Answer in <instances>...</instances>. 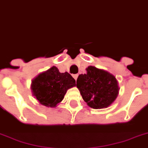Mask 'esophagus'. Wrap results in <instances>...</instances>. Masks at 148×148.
I'll list each match as a JSON object with an SVG mask.
<instances>
[{"label": "esophagus", "mask_w": 148, "mask_h": 148, "mask_svg": "<svg viewBox=\"0 0 148 148\" xmlns=\"http://www.w3.org/2000/svg\"><path fill=\"white\" fill-rule=\"evenodd\" d=\"M78 76H79V75H78V74H74V75H73V77L74 78V79H75V80H76L77 78H78Z\"/></svg>", "instance_id": "esophagus-1"}]
</instances>
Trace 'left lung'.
<instances>
[{
  "instance_id": "left-lung-1",
  "label": "left lung",
  "mask_w": 148,
  "mask_h": 148,
  "mask_svg": "<svg viewBox=\"0 0 148 148\" xmlns=\"http://www.w3.org/2000/svg\"><path fill=\"white\" fill-rule=\"evenodd\" d=\"M86 70V74L79 75L76 82L83 99L90 108H107L118 95L117 79L108 72L93 66H88Z\"/></svg>"
}]
</instances>
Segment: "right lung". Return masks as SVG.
<instances>
[{"label":"right lung","mask_w":148,"mask_h":148,"mask_svg":"<svg viewBox=\"0 0 148 148\" xmlns=\"http://www.w3.org/2000/svg\"><path fill=\"white\" fill-rule=\"evenodd\" d=\"M75 86V80L68 73L52 66L32 80L33 95L42 106L54 108L64 99L67 90Z\"/></svg>","instance_id":"1"}]
</instances>
